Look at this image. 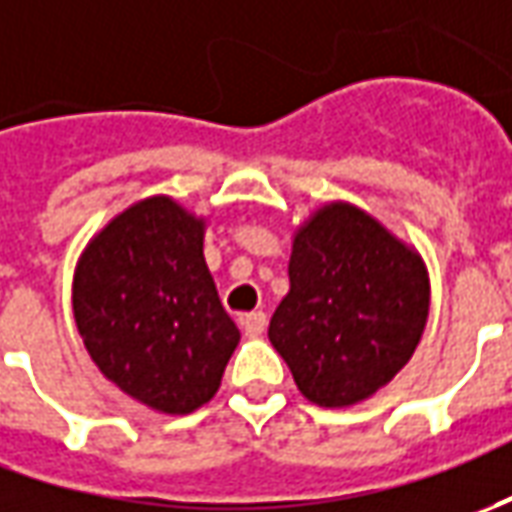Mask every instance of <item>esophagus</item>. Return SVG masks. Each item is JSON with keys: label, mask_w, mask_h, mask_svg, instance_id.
I'll return each instance as SVG.
<instances>
[{"label": "esophagus", "mask_w": 512, "mask_h": 512, "mask_svg": "<svg viewBox=\"0 0 512 512\" xmlns=\"http://www.w3.org/2000/svg\"><path fill=\"white\" fill-rule=\"evenodd\" d=\"M241 328L246 336H260L266 330V314L263 311H252V314L241 316Z\"/></svg>", "instance_id": "obj_1"}]
</instances>
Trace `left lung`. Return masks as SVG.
<instances>
[{"label":"left lung","instance_id":"8db88e82","mask_svg":"<svg viewBox=\"0 0 512 512\" xmlns=\"http://www.w3.org/2000/svg\"><path fill=\"white\" fill-rule=\"evenodd\" d=\"M288 280L269 339L308 401H364L412 358L429 316V277L420 255L373 215L322 207L294 238Z\"/></svg>","mask_w":512,"mask_h":512}]
</instances>
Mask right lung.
<instances>
[{
    "instance_id": "add662e5",
    "label": "right lung",
    "mask_w": 512,
    "mask_h": 512,
    "mask_svg": "<svg viewBox=\"0 0 512 512\" xmlns=\"http://www.w3.org/2000/svg\"><path fill=\"white\" fill-rule=\"evenodd\" d=\"M72 308L100 373L168 415L210 401L241 339L204 263V221L168 196L128 207L86 246Z\"/></svg>"
}]
</instances>
